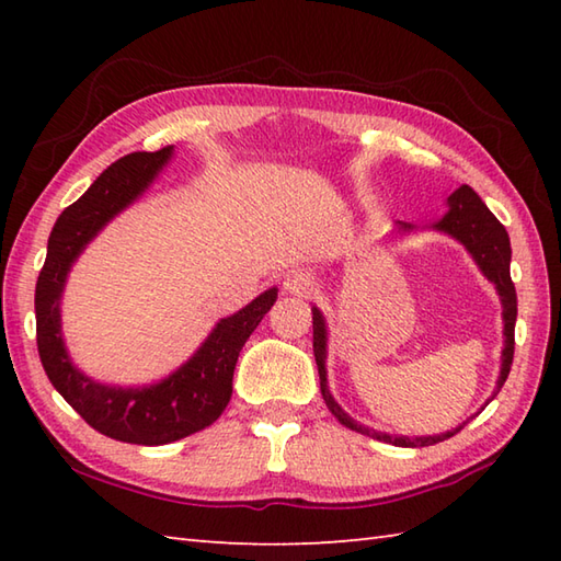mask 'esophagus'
<instances>
[{
    "mask_svg": "<svg viewBox=\"0 0 561 561\" xmlns=\"http://www.w3.org/2000/svg\"><path fill=\"white\" fill-rule=\"evenodd\" d=\"M282 289H284V294L299 296V299H308V296L316 291V279H313V274H308L304 270H294L287 274V277H284Z\"/></svg>",
    "mask_w": 561,
    "mask_h": 561,
    "instance_id": "obj_1",
    "label": "esophagus"
}]
</instances>
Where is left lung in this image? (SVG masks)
<instances>
[{
    "mask_svg": "<svg viewBox=\"0 0 561 561\" xmlns=\"http://www.w3.org/2000/svg\"><path fill=\"white\" fill-rule=\"evenodd\" d=\"M402 229H410L408 224H400ZM436 229L450 233L453 238L470 250L472 257L478 260L480 270L484 272V277L494 282V287L502 296V306H504V354H502V374H499L496 380V390H502V386L506 383L511 364H514V330H516V313H518V301H516V287L511 282V243H508V233L494 214L486 209L484 202L480 199V195L474 193L470 185L458 187L456 193L448 197V211L446 217L436 224ZM313 354H316V364H318V374H320V392H323V400L328 404V410L337 416V422L344 424L352 432H359L371 436L376 440H386V444L392 446H402V448H420V446H434L438 440H446L450 436H456L460 428L468 424H460L453 432L438 434V436H420V438H408V436H388L380 432H371L362 424H356L350 414H344L340 404L332 400L330 390H328V378H325V320L320 316L318 308H313ZM492 396V398H494Z\"/></svg>",
    "mask_w": 561,
    "mask_h": 561,
    "instance_id": "obj_1",
    "label": "left lung"
}]
</instances>
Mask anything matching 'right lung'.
<instances>
[{"label": "right lung", "mask_w": 561, "mask_h": 561, "mask_svg": "<svg viewBox=\"0 0 561 561\" xmlns=\"http://www.w3.org/2000/svg\"><path fill=\"white\" fill-rule=\"evenodd\" d=\"M173 147L135 151L108 165L47 238V257L35 284L38 354L55 390L103 436L139 446H163L214 424L231 400L233 368L250 332L277 301V289L260 294L243 311L224 318L207 342L173 376L149 388H108L71 366L59 332V296L71 262L117 211L145 193Z\"/></svg>", "instance_id": "1"}]
</instances>
